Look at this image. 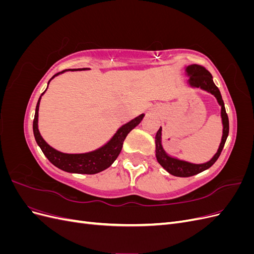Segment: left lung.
Listing matches in <instances>:
<instances>
[{"instance_id":"obj_1","label":"left lung","mask_w":254,"mask_h":254,"mask_svg":"<svg viewBox=\"0 0 254 254\" xmlns=\"http://www.w3.org/2000/svg\"><path fill=\"white\" fill-rule=\"evenodd\" d=\"M186 72L187 75L189 76L188 82L191 88H200L201 90L209 92V93L216 97L217 103L221 107L220 114L222 121V136L217 152L215 153L210 161L201 164H194L187 162V161L173 158L167 155L162 146V137H161V135H162V128L160 127L156 134V157L159 164L162 166L166 172L176 177H190L210 168L219 158L229 134V119L226 112L225 104L221 98L219 89L215 86L211 73L205 70L203 66L198 64H190L187 66Z\"/></svg>"}]
</instances>
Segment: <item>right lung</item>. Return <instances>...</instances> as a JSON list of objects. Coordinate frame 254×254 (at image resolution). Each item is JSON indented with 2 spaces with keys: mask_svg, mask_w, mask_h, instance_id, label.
Returning <instances> with one entry per match:
<instances>
[{
  "mask_svg": "<svg viewBox=\"0 0 254 254\" xmlns=\"http://www.w3.org/2000/svg\"><path fill=\"white\" fill-rule=\"evenodd\" d=\"M65 71H76V68H68V70H64L63 72L55 74L49 80V83L55 76L63 74ZM44 92L41 94V96L44 94ZM41 96L39 97V101H38L36 106L35 119L33 123V130L36 142L39 145V147L44 153V156L49 159V161L53 165H55L56 167L60 168V170L67 173L93 175L99 172H103L106 168L111 166L115 159L119 157L123 147V143H124L127 134L131 131L134 127L140 124L145 115L141 114L139 117H136L135 119L128 122L127 124H124L122 127H120L118 131L111 137V140L104 146H102L101 148L86 153H64L53 148L52 146H50L45 142L39 132V129H38V111H39Z\"/></svg>",
  "mask_w": 254,
  "mask_h": 254,
  "instance_id": "right-lung-1",
  "label": "right lung"
}]
</instances>
